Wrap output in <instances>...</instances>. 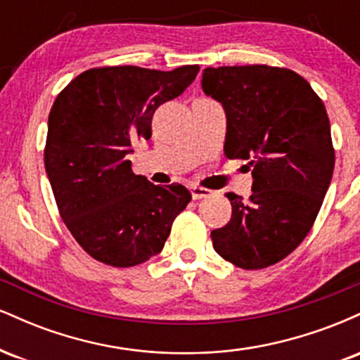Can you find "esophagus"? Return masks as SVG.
Here are the masks:
<instances>
[{
	"label": "esophagus",
	"mask_w": 360,
	"mask_h": 360,
	"mask_svg": "<svg viewBox=\"0 0 360 360\" xmlns=\"http://www.w3.org/2000/svg\"><path fill=\"white\" fill-rule=\"evenodd\" d=\"M191 196L193 200H201V198L212 196V191L206 188H201V186H191Z\"/></svg>",
	"instance_id": "obj_1"
}]
</instances>
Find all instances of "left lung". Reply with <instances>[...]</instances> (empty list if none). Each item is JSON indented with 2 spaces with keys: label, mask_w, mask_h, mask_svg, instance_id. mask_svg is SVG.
Masks as SVG:
<instances>
[{
  "label": "left lung",
  "mask_w": 360,
  "mask_h": 360,
  "mask_svg": "<svg viewBox=\"0 0 360 360\" xmlns=\"http://www.w3.org/2000/svg\"><path fill=\"white\" fill-rule=\"evenodd\" d=\"M201 86L225 110V155L249 160L254 177L247 201L225 194L232 218L212 232L213 249L242 269H264L316 220L335 167L328 115L309 82L284 68H206Z\"/></svg>",
  "instance_id": "1"
}]
</instances>
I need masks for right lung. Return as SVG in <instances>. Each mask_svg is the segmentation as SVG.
Here are the masks:
<instances>
[{
	"mask_svg": "<svg viewBox=\"0 0 360 360\" xmlns=\"http://www.w3.org/2000/svg\"><path fill=\"white\" fill-rule=\"evenodd\" d=\"M200 65L155 71L96 68L60 91L49 113L44 162L60 218L93 259L113 267L146 262L164 249L174 218L191 201L183 184L134 174V143L152 117L196 79Z\"/></svg>",
	"mask_w": 360,
	"mask_h": 360,
	"instance_id": "obj_1",
	"label": "right lung"
}]
</instances>
